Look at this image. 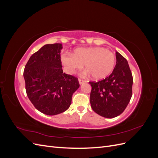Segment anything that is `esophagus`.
<instances>
[{"mask_svg": "<svg viewBox=\"0 0 158 158\" xmlns=\"http://www.w3.org/2000/svg\"><path fill=\"white\" fill-rule=\"evenodd\" d=\"M78 82H79V84L81 85V84H84V83H85V82H86V81L83 80H81V79H79V80H78Z\"/></svg>", "mask_w": 158, "mask_h": 158, "instance_id": "esophagus-1", "label": "esophagus"}]
</instances>
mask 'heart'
Here are the masks:
<instances>
[{
	"label": "heart",
	"instance_id": "1",
	"mask_svg": "<svg viewBox=\"0 0 158 158\" xmlns=\"http://www.w3.org/2000/svg\"><path fill=\"white\" fill-rule=\"evenodd\" d=\"M62 62L69 74L82 69L84 64L87 69L84 74H91L94 78L99 80L111 73L115 64V56L104 47H87L76 49L73 55H63Z\"/></svg>",
	"mask_w": 158,
	"mask_h": 158
}]
</instances>
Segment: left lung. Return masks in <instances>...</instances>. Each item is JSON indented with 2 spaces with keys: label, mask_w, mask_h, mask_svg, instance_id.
<instances>
[{
  "label": "left lung",
  "mask_w": 158,
  "mask_h": 158,
  "mask_svg": "<svg viewBox=\"0 0 158 158\" xmlns=\"http://www.w3.org/2000/svg\"><path fill=\"white\" fill-rule=\"evenodd\" d=\"M116 59V65L108 77L89 82L92 86L91 107L99 115L109 118L125 111L132 97L133 79L128 61L118 52Z\"/></svg>",
  "instance_id": "left-lung-1"
}]
</instances>
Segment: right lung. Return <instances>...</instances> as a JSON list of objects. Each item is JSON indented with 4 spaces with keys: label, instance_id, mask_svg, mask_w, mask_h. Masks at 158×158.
Here are the masks:
<instances>
[{
    "label": "right lung",
    "instance_id": "obj_1",
    "mask_svg": "<svg viewBox=\"0 0 158 158\" xmlns=\"http://www.w3.org/2000/svg\"><path fill=\"white\" fill-rule=\"evenodd\" d=\"M61 44H47L27 61L23 71L26 90L34 107L47 115L67 110L80 86L78 78L62 69Z\"/></svg>",
    "mask_w": 158,
    "mask_h": 158
}]
</instances>
